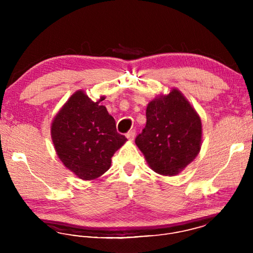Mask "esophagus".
<instances>
[{
	"instance_id": "34e87169",
	"label": "esophagus",
	"mask_w": 253,
	"mask_h": 253,
	"mask_svg": "<svg viewBox=\"0 0 253 253\" xmlns=\"http://www.w3.org/2000/svg\"><path fill=\"white\" fill-rule=\"evenodd\" d=\"M135 135H136V131H135V129H132V130H129L126 134V137L129 140H134V138H135Z\"/></svg>"
}]
</instances>
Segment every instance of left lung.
Listing matches in <instances>:
<instances>
[{"label":"left lung","instance_id":"obj_1","mask_svg":"<svg viewBox=\"0 0 253 253\" xmlns=\"http://www.w3.org/2000/svg\"><path fill=\"white\" fill-rule=\"evenodd\" d=\"M146 126L135 143L154 172L175 176L199 155L202 122L183 93L172 88L148 102Z\"/></svg>","mask_w":253,"mask_h":253}]
</instances>
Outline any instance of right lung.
Here are the masks:
<instances>
[{
  "instance_id": "1",
  "label": "right lung",
  "mask_w": 253,
  "mask_h": 253,
  "mask_svg": "<svg viewBox=\"0 0 253 253\" xmlns=\"http://www.w3.org/2000/svg\"><path fill=\"white\" fill-rule=\"evenodd\" d=\"M84 90L72 93L51 123V138L59 160L77 177L93 181L110 169L111 157L127 142L100 101Z\"/></svg>"
}]
</instances>
